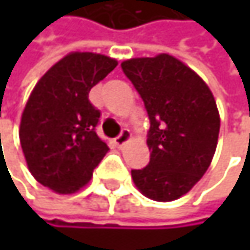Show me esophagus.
<instances>
[{
  "mask_svg": "<svg viewBox=\"0 0 250 250\" xmlns=\"http://www.w3.org/2000/svg\"><path fill=\"white\" fill-rule=\"evenodd\" d=\"M130 137H131V134H130V130H127V128H123L122 130V133L114 139V143L119 146V147H122V146H125V143L130 140Z\"/></svg>",
  "mask_w": 250,
  "mask_h": 250,
  "instance_id": "34e87169",
  "label": "esophagus"
}]
</instances>
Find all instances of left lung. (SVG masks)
Segmentation results:
<instances>
[{
  "instance_id": "8db88e82",
  "label": "left lung",
  "mask_w": 250,
  "mask_h": 250,
  "mask_svg": "<svg viewBox=\"0 0 250 250\" xmlns=\"http://www.w3.org/2000/svg\"><path fill=\"white\" fill-rule=\"evenodd\" d=\"M145 103L150 128V161L131 176L142 194L172 201L187 194L208 169L216 152L220 117L207 83L167 53L122 63Z\"/></svg>"
}]
</instances>
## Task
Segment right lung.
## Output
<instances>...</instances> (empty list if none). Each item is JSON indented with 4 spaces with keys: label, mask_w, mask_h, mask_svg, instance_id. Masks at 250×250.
I'll return each mask as SVG.
<instances>
[{
    "label": "right lung",
    "mask_w": 250,
    "mask_h": 250,
    "mask_svg": "<svg viewBox=\"0 0 250 250\" xmlns=\"http://www.w3.org/2000/svg\"><path fill=\"white\" fill-rule=\"evenodd\" d=\"M117 61L74 52L55 63L36 83L20 123V143L31 175L59 194H72L89 182L108 152L95 127L100 110L88 100L94 85Z\"/></svg>",
    "instance_id": "obj_1"
}]
</instances>
